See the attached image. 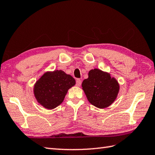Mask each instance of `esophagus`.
I'll return each instance as SVG.
<instances>
[{
	"label": "esophagus",
	"mask_w": 155,
	"mask_h": 155,
	"mask_svg": "<svg viewBox=\"0 0 155 155\" xmlns=\"http://www.w3.org/2000/svg\"><path fill=\"white\" fill-rule=\"evenodd\" d=\"M81 80H80V79H78V80H76V85L78 86H81Z\"/></svg>",
	"instance_id": "obj_1"
}]
</instances>
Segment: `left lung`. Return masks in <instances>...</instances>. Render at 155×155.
I'll list each match as a JSON object with an SVG mask.
<instances>
[{"label": "left lung", "mask_w": 155, "mask_h": 155, "mask_svg": "<svg viewBox=\"0 0 155 155\" xmlns=\"http://www.w3.org/2000/svg\"><path fill=\"white\" fill-rule=\"evenodd\" d=\"M81 86L90 103L101 109L113 103L119 89L115 78L98 69L90 70L88 78L83 81Z\"/></svg>", "instance_id": "obj_1"}]
</instances>
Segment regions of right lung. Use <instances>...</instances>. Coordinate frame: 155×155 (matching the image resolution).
<instances>
[{
  "label": "right lung",
  "instance_id": "add662e5",
  "mask_svg": "<svg viewBox=\"0 0 155 155\" xmlns=\"http://www.w3.org/2000/svg\"><path fill=\"white\" fill-rule=\"evenodd\" d=\"M75 84V79L61 70L46 73L34 86L35 97L46 109H52L61 104L68 90Z\"/></svg>",
  "mask_w": 155,
  "mask_h": 155
}]
</instances>
